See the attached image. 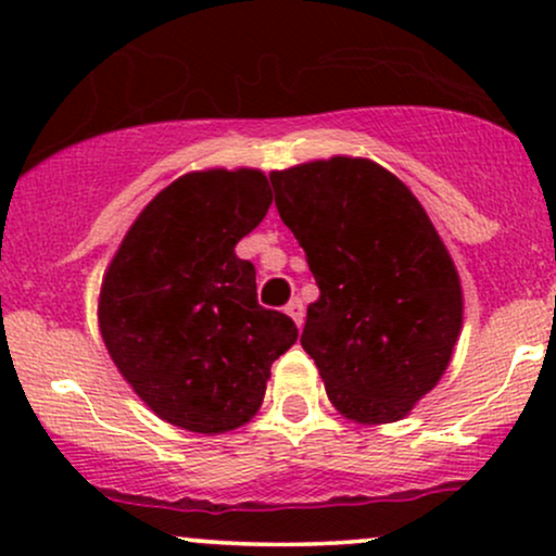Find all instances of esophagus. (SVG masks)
Wrapping results in <instances>:
<instances>
[{"mask_svg": "<svg viewBox=\"0 0 556 556\" xmlns=\"http://www.w3.org/2000/svg\"><path fill=\"white\" fill-rule=\"evenodd\" d=\"M287 314L292 316V321L298 324V327H303V316H305V311H303V303H300V298H292L290 303H287Z\"/></svg>", "mask_w": 556, "mask_h": 556, "instance_id": "obj_1", "label": "esophagus"}]
</instances>
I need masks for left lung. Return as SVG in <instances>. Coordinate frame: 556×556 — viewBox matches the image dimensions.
I'll return each mask as SVG.
<instances>
[{
  "mask_svg": "<svg viewBox=\"0 0 556 556\" xmlns=\"http://www.w3.org/2000/svg\"><path fill=\"white\" fill-rule=\"evenodd\" d=\"M274 203L318 285L300 344L331 405L392 424L450 366L463 324L455 264L418 198L368 159L271 172Z\"/></svg>",
  "mask_w": 556,
  "mask_h": 556,
  "instance_id": "1",
  "label": "left lung"
}]
</instances>
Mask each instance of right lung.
Here are the masks:
<instances>
[{"label":"right lung","mask_w":556,"mask_h":556,"mask_svg":"<svg viewBox=\"0 0 556 556\" xmlns=\"http://www.w3.org/2000/svg\"><path fill=\"white\" fill-rule=\"evenodd\" d=\"M269 206L264 172H190L140 212L106 269V350L138 397L180 429L251 420L271 363L298 340L290 316L258 305L256 266L235 253Z\"/></svg>","instance_id":"add662e5"}]
</instances>
